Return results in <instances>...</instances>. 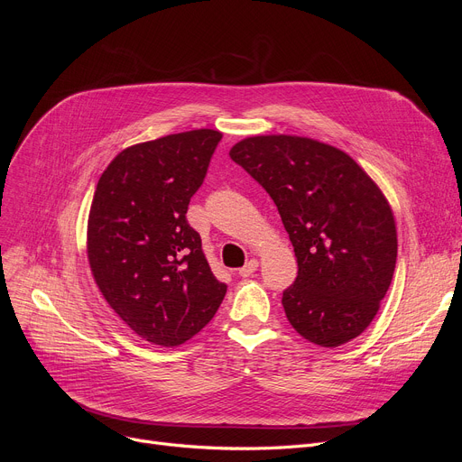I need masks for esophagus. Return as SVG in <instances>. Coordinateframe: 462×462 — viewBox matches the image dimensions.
I'll return each instance as SVG.
<instances>
[{"instance_id": "obj_1", "label": "esophagus", "mask_w": 462, "mask_h": 462, "mask_svg": "<svg viewBox=\"0 0 462 462\" xmlns=\"http://www.w3.org/2000/svg\"><path fill=\"white\" fill-rule=\"evenodd\" d=\"M258 270V260H249L245 265H244V268H239V275L241 277H251L254 272Z\"/></svg>"}]
</instances>
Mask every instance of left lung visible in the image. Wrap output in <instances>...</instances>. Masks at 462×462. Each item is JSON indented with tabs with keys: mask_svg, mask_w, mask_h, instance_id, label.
<instances>
[{
	"mask_svg": "<svg viewBox=\"0 0 462 462\" xmlns=\"http://www.w3.org/2000/svg\"><path fill=\"white\" fill-rule=\"evenodd\" d=\"M230 159L275 202L298 277L282 292L288 322L312 345L341 346L376 317L397 262L390 204L333 145L286 134L237 142Z\"/></svg>",
	"mask_w": 462,
	"mask_h": 462,
	"instance_id": "8db88e82",
	"label": "left lung"
}]
</instances>
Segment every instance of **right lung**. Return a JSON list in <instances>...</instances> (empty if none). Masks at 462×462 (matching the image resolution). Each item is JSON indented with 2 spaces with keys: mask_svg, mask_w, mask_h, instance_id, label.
<instances>
[{
  "mask_svg": "<svg viewBox=\"0 0 462 462\" xmlns=\"http://www.w3.org/2000/svg\"><path fill=\"white\" fill-rule=\"evenodd\" d=\"M221 138L199 129L136 143L108 164L95 189L88 221L95 282L117 317L153 345L189 341L226 294L187 221Z\"/></svg>",
  "mask_w": 462,
  "mask_h": 462,
  "instance_id": "add662e5",
  "label": "right lung"
}]
</instances>
